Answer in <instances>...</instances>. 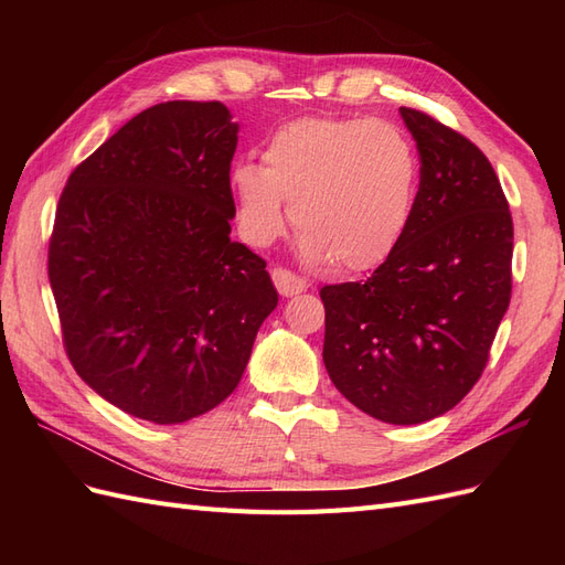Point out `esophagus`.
Instances as JSON below:
<instances>
[{
    "mask_svg": "<svg viewBox=\"0 0 565 565\" xmlns=\"http://www.w3.org/2000/svg\"><path fill=\"white\" fill-rule=\"evenodd\" d=\"M273 285H276V289L282 297L301 295V292H306V287H309V282L295 276V273L287 268H273Z\"/></svg>",
    "mask_w": 565,
    "mask_h": 565,
    "instance_id": "1",
    "label": "esophagus"
}]
</instances>
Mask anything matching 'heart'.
I'll return each mask as SVG.
<instances>
[{"label":"heart","instance_id":"b5f03b06","mask_svg":"<svg viewBox=\"0 0 565 565\" xmlns=\"http://www.w3.org/2000/svg\"><path fill=\"white\" fill-rule=\"evenodd\" d=\"M235 218L252 247L276 243L287 202L309 264L370 270L398 249L415 214L419 158L386 119L301 117L268 136L264 164L231 169Z\"/></svg>","mask_w":565,"mask_h":565}]
</instances>
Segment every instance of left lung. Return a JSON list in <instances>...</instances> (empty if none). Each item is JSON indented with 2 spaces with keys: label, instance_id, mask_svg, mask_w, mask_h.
<instances>
[{
  "label": "left lung",
  "instance_id": "obj_1",
  "mask_svg": "<svg viewBox=\"0 0 565 565\" xmlns=\"http://www.w3.org/2000/svg\"><path fill=\"white\" fill-rule=\"evenodd\" d=\"M419 150L415 214L361 282L324 285L322 361L341 396L386 424L446 415L483 374L511 299L514 224L488 158L401 108Z\"/></svg>",
  "mask_w": 565,
  "mask_h": 565
}]
</instances>
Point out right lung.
Masks as SVG:
<instances>
[{"instance_id": "right-lung-1", "label": "right lung", "mask_w": 565, "mask_h": 565, "mask_svg": "<svg viewBox=\"0 0 565 565\" xmlns=\"http://www.w3.org/2000/svg\"><path fill=\"white\" fill-rule=\"evenodd\" d=\"M237 122L218 100H167L67 179L49 243L63 347L127 415L181 424L241 384L278 306L266 262L231 241Z\"/></svg>"}]
</instances>
